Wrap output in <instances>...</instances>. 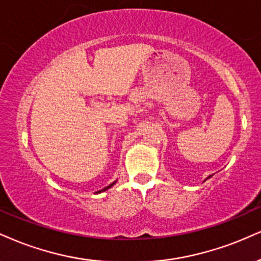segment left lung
Returning <instances> with one entry per match:
<instances>
[{
  "label": "left lung",
  "mask_w": 261,
  "mask_h": 261,
  "mask_svg": "<svg viewBox=\"0 0 261 261\" xmlns=\"http://www.w3.org/2000/svg\"><path fill=\"white\" fill-rule=\"evenodd\" d=\"M211 176H212V175H211ZM211 176H208V178H211ZM208 178H207V179H208Z\"/></svg>",
  "instance_id": "8db88e82"
}]
</instances>
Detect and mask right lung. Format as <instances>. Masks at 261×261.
<instances>
[{
	"mask_svg": "<svg viewBox=\"0 0 261 261\" xmlns=\"http://www.w3.org/2000/svg\"><path fill=\"white\" fill-rule=\"evenodd\" d=\"M114 184H115V182H112V184H111V185H110V186H108V188H105V189H102V190H101V191H105V190H108V189H109V188H111V186H112V185H114ZM101 191H99V192H101Z\"/></svg>",
	"mask_w": 261,
	"mask_h": 261,
	"instance_id": "obj_1",
	"label": "right lung"
}]
</instances>
